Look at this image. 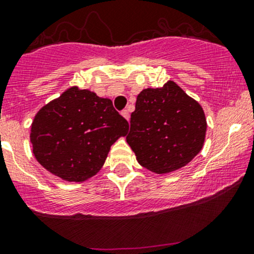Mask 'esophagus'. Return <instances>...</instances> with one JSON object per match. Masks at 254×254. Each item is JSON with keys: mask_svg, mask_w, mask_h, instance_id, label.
Listing matches in <instances>:
<instances>
[{"mask_svg": "<svg viewBox=\"0 0 254 254\" xmlns=\"http://www.w3.org/2000/svg\"><path fill=\"white\" fill-rule=\"evenodd\" d=\"M122 116L126 120H129V113H128V110H122Z\"/></svg>", "mask_w": 254, "mask_h": 254, "instance_id": "34e87169", "label": "esophagus"}]
</instances>
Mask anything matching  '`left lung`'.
I'll return each mask as SVG.
<instances>
[{
	"instance_id": "obj_1",
	"label": "left lung",
	"mask_w": 254,
	"mask_h": 254,
	"mask_svg": "<svg viewBox=\"0 0 254 254\" xmlns=\"http://www.w3.org/2000/svg\"><path fill=\"white\" fill-rule=\"evenodd\" d=\"M206 129L201 105L168 81L138 94L126 140L143 167L163 174L184 167L201 151Z\"/></svg>"
}]
</instances>
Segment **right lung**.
<instances>
[{"instance_id": "1", "label": "right lung", "mask_w": 254, "mask_h": 254, "mask_svg": "<svg viewBox=\"0 0 254 254\" xmlns=\"http://www.w3.org/2000/svg\"><path fill=\"white\" fill-rule=\"evenodd\" d=\"M127 130V120L110 99L71 87L36 114L30 140L46 170L64 181L83 182L100 171L110 146Z\"/></svg>"}]
</instances>
